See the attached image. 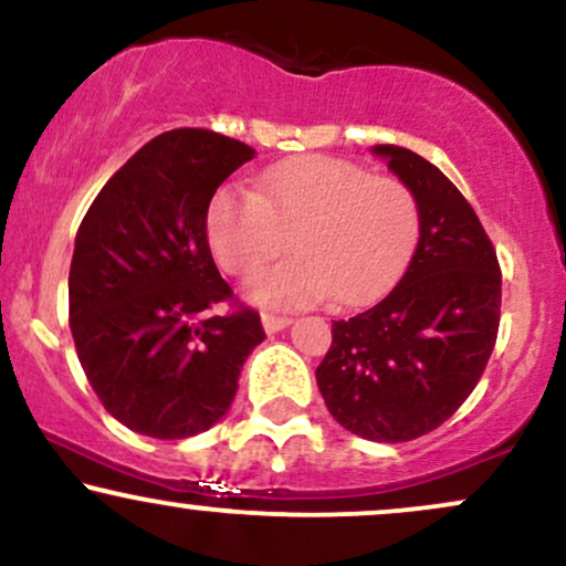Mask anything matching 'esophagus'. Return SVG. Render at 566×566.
Masks as SVG:
<instances>
[{"instance_id":"obj_1","label":"esophagus","mask_w":566,"mask_h":566,"mask_svg":"<svg viewBox=\"0 0 566 566\" xmlns=\"http://www.w3.org/2000/svg\"><path fill=\"white\" fill-rule=\"evenodd\" d=\"M261 322H263V329H265V333H269V335H271V333H279V329L290 327V324H292L290 316H279V314H263Z\"/></svg>"}]
</instances>
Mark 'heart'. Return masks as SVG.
I'll use <instances>...</instances> for the list:
<instances>
[{
    "mask_svg": "<svg viewBox=\"0 0 566 566\" xmlns=\"http://www.w3.org/2000/svg\"><path fill=\"white\" fill-rule=\"evenodd\" d=\"M418 199L391 175L337 157H297L269 167L258 191L218 188L207 207V239L231 276H250L287 244L297 255L247 284L265 308H303L335 297L361 305L405 265L418 237Z\"/></svg>",
    "mask_w": 566,
    "mask_h": 566,
    "instance_id": "obj_1",
    "label": "heart"
}]
</instances>
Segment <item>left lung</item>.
Wrapping results in <instances>:
<instances>
[{
	"label": "left lung",
	"mask_w": 566,
	"mask_h": 566,
	"mask_svg": "<svg viewBox=\"0 0 566 566\" xmlns=\"http://www.w3.org/2000/svg\"><path fill=\"white\" fill-rule=\"evenodd\" d=\"M418 199L420 239L399 284L333 324L316 382L333 418L369 441L431 433L469 399L497 340L503 274L473 207L437 165L375 146Z\"/></svg>",
	"instance_id": "1"
}]
</instances>
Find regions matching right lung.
<instances>
[{
	"instance_id": "1",
	"label": "right lung",
	"mask_w": 566,
	"mask_h": 566,
	"mask_svg": "<svg viewBox=\"0 0 566 566\" xmlns=\"http://www.w3.org/2000/svg\"><path fill=\"white\" fill-rule=\"evenodd\" d=\"M255 157L210 129H170L101 188L69 271V324L101 405L129 431L188 439L229 412L239 369L263 343L207 242L218 186ZM229 302L226 315H210Z\"/></svg>"
}]
</instances>
